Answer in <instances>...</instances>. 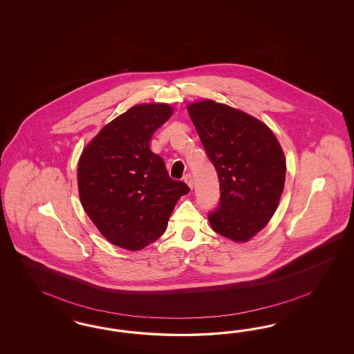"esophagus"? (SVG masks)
Instances as JSON below:
<instances>
[{
	"mask_svg": "<svg viewBox=\"0 0 354 354\" xmlns=\"http://www.w3.org/2000/svg\"><path fill=\"white\" fill-rule=\"evenodd\" d=\"M184 182L188 184V187L192 189L193 188V179L192 175L191 174H187V175H184Z\"/></svg>",
	"mask_w": 354,
	"mask_h": 354,
	"instance_id": "obj_1",
	"label": "esophagus"
}]
</instances>
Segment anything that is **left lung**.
Returning a JSON list of instances; mask_svg holds the SVG:
<instances>
[{
	"label": "left lung",
	"instance_id": "8db88e82",
	"mask_svg": "<svg viewBox=\"0 0 354 354\" xmlns=\"http://www.w3.org/2000/svg\"><path fill=\"white\" fill-rule=\"evenodd\" d=\"M188 113L219 179V204L209 222L216 234L248 241L278 207L286 180L283 150L266 124L234 107L205 100Z\"/></svg>",
	"mask_w": 354,
	"mask_h": 354
}]
</instances>
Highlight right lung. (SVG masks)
I'll return each mask as SVG.
<instances>
[{"instance_id": "obj_1", "label": "right lung", "mask_w": 354, "mask_h": 354, "mask_svg": "<svg viewBox=\"0 0 354 354\" xmlns=\"http://www.w3.org/2000/svg\"><path fill=\"white\" fill-rule=\"evenodd\" d=\"M171 114L166 104L131 107L98 132L79 160L82 205L117 247L140 250L156 241L180 196L189 192L149 149L153 132Z\"/></svg>"}]
</instances>
